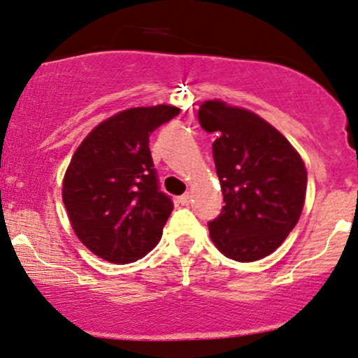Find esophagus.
Here are the masks:
<instances>
[{"label": "esophagus", "mask_w": 358, "mask_h": 358, "mask_svg": "<svg viewBox=\"0 0 358 358\" xmlns=\"http://www.w3.org/2000/svg\"><path fill=\"white\" fill-rule=\"evenodd\" d=\"M178 201L183 204V206H188L189 203H192V194L189 193H185V194H182V196L178 198Z\"/></svg>", "instance_id": "obj_1"}]
</instances>
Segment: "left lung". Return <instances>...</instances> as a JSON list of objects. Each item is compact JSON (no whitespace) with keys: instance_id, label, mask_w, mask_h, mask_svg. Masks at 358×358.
I'll use <instances>...</instances> for the list:
<instances>
[{"instance_id":"8db88e82","label":"left lung","mask_w":358,"mask_h":358,"mask_svg":"<svg viewBox=\"0 0 358 358\" xmlns=\"http://www.w3.org/2000/svg\"><path fill=\"white\" fill-rule=\"evenodd\" d=\"M198 119L217 137L213 157L226 203L208 222L211 239L232 260L264 259L301 216L306 166L293 145L252 111L214 99L199 106Z\"/></svg>"}]
</instances>
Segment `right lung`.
<instances>
[{
	"label": "right lung",
	"instance_id": "add662e5",
	"mask_svg": "<svg viewBox=\"0 0 358 358\" xmlns=\"http://www.w3.org/2000/svg\"><path fill=\"white\" fill-rule=\"evenodd\" d=\"M178 113L169 104L126 109L75 150L62 198L76 237L94 255L124 265L159 244L173 203L160 192L149 137Z\"/></svg>",
	"mask_w": 358,
	"mask_h": 358
}]
</instances>
